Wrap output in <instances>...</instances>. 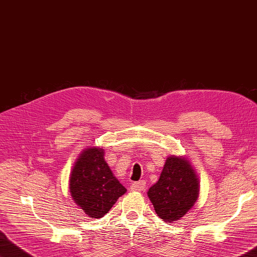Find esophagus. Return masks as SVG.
<instances>
[{
  "mask_svg": "<svg viewBox=\"0 0 257 257\" xmlns=\"http://www.w3.org/2000/svg\"><path fill=\"white\" fill-rule=\"evenodd\" d=\"M146 183L145 181H139V182H134L132 185H131V190L133 192H142L145 190Z\"/></svg>",
  "mask_w": 257,
  "mask_h": 257,
  "instance_id": "obj_1",
  "label": "esophagus"
}]
</instances>
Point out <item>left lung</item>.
<instances>
[{
	"instance_id": "left-lung-1",
	"label": "left lung",
	"mask_w": 257,
	"mask_h": 257,
	"mask_svg": "<svg viewBox=\"0 0 257 257\" xmlns=\"http://www.w3.org/2000/svg\"><path fill=\"white\" fill-rule=\"evenodd\" d=\"M200 182L186 159L171 155L159 181L150 187L149 198L164 222L179 221L194 205L200 192Z\"/></svg>"
}]
</instances>
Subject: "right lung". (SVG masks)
I'll list each match as a JSON object with an SVG mask.
<instances>
[{"label":"right lung","mask_w":257,"mask_h":257,"mask_svg":"<svg viewBox=\"0 0 257 257\" xmlns=\"http://www.w3.org/2000/svg\"><path fill=\"white\" fill-rule=\"evenodd\" d=\"M71 196L86 215L101 218L112 208L125 188L113 175L101 148H87L78 156L70 176Z\"/></svg>","instance_id":"add662e5"}]
</instances>
